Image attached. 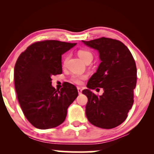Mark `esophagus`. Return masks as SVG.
<instances>
[{"instance_id":"34e87169","label":"esophagus","mask_w":154,"mask_h":154,"mask_svg":"<svg viewBox=\"0 0 154 154\" xmlns=\"http://www.w3.org/2000/svg\"><path fill=\"white\" fill-rule=\"evenodd\" d=\"M82 88H79V87H78L77 88V91H78V93L79 94H81V93H82Z\"/></svg>"}]
</instances>
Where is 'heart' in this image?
<instances>
[{"mask_svg":"<svg viewBox=\"0 0 154 154\" xmlns=\"http://www.w3.org/2000/svg\"><path fill=\"white\" fill-rule=\"evenodd\" d=\"M77 54H78V56L84 62L87 63L88 61H92V60L93 59V54L91 52V51L88 50H79L77 52ZM67 59H68V56H66L64 59V61H63V63H66ZM85 79H87V76L86 75H73L72 77V81L73 82L76 83L77 85H81L83 82V80H85Z\"/></svg>","mask_w":154,"mask_h":154,"instance_id":"heart-1","label":"heart"}]
</instances>
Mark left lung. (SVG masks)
Masks as SVG:
<instances>
[{"label":"left lung","mask_w":154,"mask_h":154,"mask_svg":"<svg viewBox=\"0 0 154 154\" xmlns=\"http://www.w3.org/2000/svg\"><path fill=\"white\" fill-rule=\"evenodd\" d=\"M98 51L101 62L82 93L88 97L85 114L92 125L103 129L119 126L128 117L133 104L137 69L128 47L119 40L100 38L83 41ZM103 88L104 93L97 97L91 89Z\"/></svg>","instance_id":"obj_1"}]
</instances>
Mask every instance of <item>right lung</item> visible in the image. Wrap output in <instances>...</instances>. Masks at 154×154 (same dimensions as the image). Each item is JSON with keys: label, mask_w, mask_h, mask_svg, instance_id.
<instances>
[{"label": "right lung", "mask_w": 154, "mask_h": 154, "mask_svg": "<svg viewBox=\"0 0 154 154\" xmlns=\"http://www.w3.org/2000/svg\"><path fill=\"white\" fill-rule=\"evenodd\" d=\"M76 43L44 40L32 44L19 56L14 67V85L23 113L35 128L46 130L59 126L78 91L66 82L56 90L51 77L62 73L61 55Z\"/></svg>", "instance_id": "obj_1"}]
</instances>
